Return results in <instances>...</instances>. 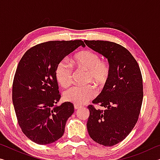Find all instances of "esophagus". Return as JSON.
Wrapping results in <instances>:
<instances>
[{
    "label": "esophagus",
    "mask_w": 160,
    "mask_h": 160,
    "mask_svg": "<svg viewBox=\"0 0 160 160\" xmlns=\"http://www.w3.org/2000/svg\"><path fill=\"white\" fill-rule=\"evenodd\" d=\"M74 108L75 109H79L80 108H81V107L80 106V105H78V104H75L74 105Z\"/></svg>",
    "instance_id": "obj_1"
}]
</instances>
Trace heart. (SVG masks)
<instances>
[{"instance_id": "obj_1", "label": "heart", "mask_w": 160, "mask_h": 160, "mask_svg": "<svg viewBox=\"0 0 160 160\" xmlns=\"http://www.w3.org/2000/svg\"><path fill=\"white\" fill-rule=\"evenodd\" d=\"M74 62L78 68L88 71L86 82H93L97 86H104L109 80L111 66L109 62L101 60L98 53L91 50H85L75 54ZM56 80L63 88H68L72 82L73 67L67 59H62L56 65ZM97 95V90L93 85L73 86L65 92L63 98L67 102L78 105L85 104Z\"/></svg>"}]
</instances>
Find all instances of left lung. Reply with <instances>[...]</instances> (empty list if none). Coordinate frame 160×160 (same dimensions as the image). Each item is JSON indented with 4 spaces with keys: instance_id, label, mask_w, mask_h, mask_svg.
<instances>
[{
    "instance_id": "8db88e82",
    "label": "left lung",
    "mask_w": 160,
    "mask_h": 160,
    "mask_svg": "<svg viewBox=\"0 0 160 160\" xmlns=\"http://www.w3.org/2000/svg\"><path fill=\"white\" fill-rule=\"evenodd\" d=\"M84 42L105 56L111 66L109 80L92 102L106 109L89 105L87 123L91 138L110 147L125 139L138 120L143 99L141 71L136 60L123 46L99 40Z\"/></svg>"
}]
</instances>
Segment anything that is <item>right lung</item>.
I'll return each mask as SVG.
<instances>
[{"label": "right lung", "mask_w": 160, "mask_h": 160, "mask_svg": "<svg viewBox=\"0 0 160 160\" xmlns=\"http://www.w3.org/2000/svg\"><path fill=\"white\" fill-rule=\"evenodd\" d=\"M82 40L51 41L35 45L18 63L12 83V102L19 126L29 139L50 144L63 136L66 121L74 112L71 102L54 107L61 99L56 65Z\"/></svg>", "instance_id": "right-lung-1"}]
</instances>
